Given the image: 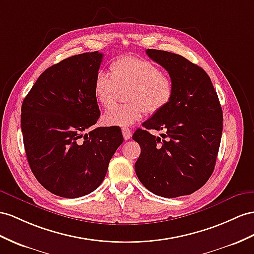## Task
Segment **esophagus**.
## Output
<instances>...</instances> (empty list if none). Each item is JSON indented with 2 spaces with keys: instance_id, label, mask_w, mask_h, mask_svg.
I'll return each instance as SVG.
<instances>
[{
  "instance_id": "obj_1",
  "label": "esophagus",
  "mask_w": 254,
  "mask_h": 254,
  "mask_svg": "<svg viewBox=\"0 0 254 254\" xmlns=\"http://www.w3.org/2000/svg\"><path fill=\"white\" fill-rule=\"evenodd\" d=\"M122 134H123V138L126 140L129 139L132 137V131L128 127H123L122 128Z\"/></svg>"
}]
</instances>
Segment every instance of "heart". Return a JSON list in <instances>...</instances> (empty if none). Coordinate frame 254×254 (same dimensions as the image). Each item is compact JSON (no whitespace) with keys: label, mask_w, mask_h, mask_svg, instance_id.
<instances>
[{"label":"heart","mask_w":254,"mask_h":254,"mask_svg":"<svg viewBox=\"0 0 254 254\" xmlns=\"http://www.w3.org/2000/svg\"><path fill=\"white\" fill-rule=\"evenodd\" d=\"M110 74L100 71L94 78L93 93L104 108L116 102L119 90L127 89L126 101L106 110L102 120L108 127H128L138 121L144 112L149 115L160 113L173 100L175 86L170 76L142 58L126 56L109 65Z\"/></svg>","instance_id":"obj_1"}]
</instances>
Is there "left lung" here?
Masks as SVG:
<instances>
[{
    "instance_id": "left-lung-1",
    "label": "left lung",
    "mask_w": 254,
    "mask_h": 254,
    "mask_svg": "<svg viewBox=\"0 0 254 254\" xmlns=\"http://www.w3.org/2000/svg\"><path fill=\"white\" fill-rule=\"evenodd\" d=\"M174 81L173 100L137 128L133 139L140 146L135 172L145 188L162 197L197 191L216 165L223 128L218 94L206 71L180 55L147 49ZM148 129L163 130L164 140Z\"/></svg>"
}]
</instances>
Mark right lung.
<instances>
[{
  "instance_id": "add662e5",
  "label": "right lung",
  "mask_w": 254,
  "mask_h": 254,
  "mask_svg": "<svg viewBox=\"0 0 254 254\" xmlns=\"http://www.w3.org/2000/svg\"><path fill=\"white\" fill-rule=\"evenodd\" d=\"M103 54L84 53L43 71L21 107L23 144L32 173L45 189L76 198L93 192L122 144L118 127H93L100 109L93 93Z\"/></svg>"
}]
</instances>
